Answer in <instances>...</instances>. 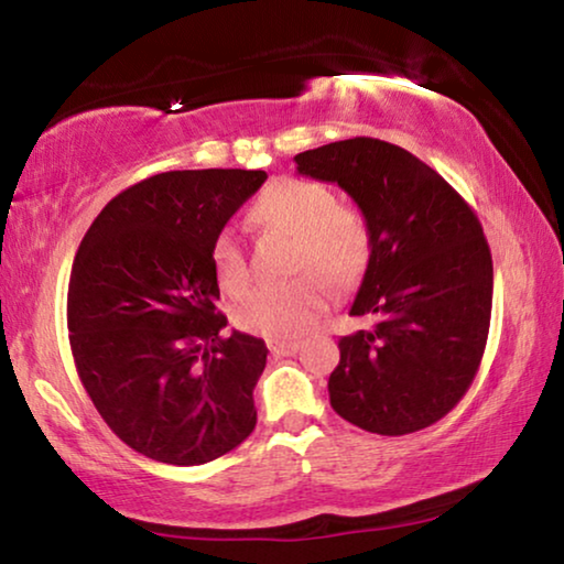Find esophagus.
I'll use <instances>...</instances> for the list:
<instances>
[{
	"label": "esophagus",
	"mask_w": 564,
	"mask_h": 564,
	"mask_svg": "<svg viewBox=\"0 0 564 564\" xmlns=\"http://www.w3.org/2000/svg\"><path fill=\"white\" fill-rule=\"evenodd\" d=\"M299 343H289V340H269V350L273 358H285V356H295L299 352Z\"/></svg>",
	"instance_id": "obj_1"
}]
</instances>
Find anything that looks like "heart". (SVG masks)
<instances>
[{"label": "heart", "instance_id": "obj_1", "mask_svg": "<svg viewBox=\"0 0 564 564\" xmlns=\"http://www.w3.org/2000/svg\"><path fill=\"white\" fill-rule=\"evenodd\" d=\"M251 221L261 228L295 236V279L261 285L236 308L238 328L271 340H293L321 321L328 305V283L348 289L370 259V228L360 212L336 204L328 186L311 178H281L259 196ZM212 269L228 293H243L251 283L243 246L231 228L212 243Z\"/></svg>", "mask_w": 564, "mask_h": 564}]
</instances>
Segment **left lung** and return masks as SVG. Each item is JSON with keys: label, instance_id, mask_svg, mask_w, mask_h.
Returning a JSON list of instances; mask_svg holds the SVG:
<instances>
[{"label": "left lung", "instance_id": "left-lung-1", "mask_svg": "<svg viewBox=\"0 0 564 564\" xmlns=\"http://www.w3.org/2000/svg\"><path fill=\"white\" fill-rule=\"evenodd\" d=\"M301 176L338 184L370 228V259L338 340L330 405L378 435H408L460 403L492 311V256L473 208L410 151L356 137L295 156Z\"/></svg>", "mask_w": 564, "mask_h": 564}]
</instances>
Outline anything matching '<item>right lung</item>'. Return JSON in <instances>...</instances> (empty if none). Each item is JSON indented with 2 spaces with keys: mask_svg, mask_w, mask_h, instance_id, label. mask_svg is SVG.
Segmentation results:
<instances>
[{
  "mask_svg": "<svg viewBox=\"0 0 564 564\" xmlns=\"http://www.w3.org/2000/svg\"><path fill=\"white\" fill-rule=\"evenodd\" d=\"M265 171H166L121 191L76 251L72 356L113 433L166 465H204L256 427L269 348L216 308L212 243Z\"/></svg>",
  "mask_w": 564,
  "mask_h": 564,
  "instance_id": "add662e5",
  "label": "right lung"
}]
</instances>
